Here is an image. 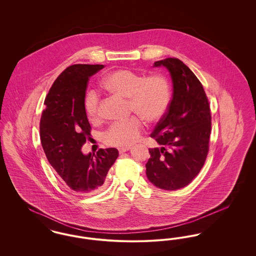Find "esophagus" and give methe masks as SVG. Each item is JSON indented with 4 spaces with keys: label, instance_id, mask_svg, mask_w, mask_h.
Instances as JSON below:
<instances>
[{
    "label": "esophagus",
    "instance_id": "esophagus-1",
    "mask_svg": "<svg viewBox=\"0 0 256 256\" xmlns=\"http://www.w3.org/2000/svg\"><path fill=\"white\" fill-rule=\"evenodd\" d=\"M130 150V146H122V148H118V150H119L120 154H124V152H128V150Z\"/></svg>",
    "mask_w": 256,
    "mask_h": 256
}]
</instances>
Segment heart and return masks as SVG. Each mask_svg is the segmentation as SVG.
Segmentation results:
<instances>
[{
  "mask_svg": "<svg viewBox=\"0 0 256 256\" xmlns=\"http://www.w3.org/2000/svg\"><path fill=\"white\" fill-rule=\"evenodd\" d=\"M102 84L110 94L128 98L130 113L140 116L112 122L102 136L104 143L108 146H126L134 144L140 137L144 126L140 118L150 124L158 122L165 116L170 106V82L160 74L146 76L144 74L122 69L108 74ZM84 108L91 122H98L100 119L97 92L94 90L86 92Z\"/></svg>",
  "mask_w": 256,
  "mask_h": 256,
  "instance_id": "obj_1",
  "label": "heart"
}]
</instances>
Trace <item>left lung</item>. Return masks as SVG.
<instances>
[{
    "label": "left lung",
    "instance_id": "left-lung-1",
    "mask_svg": "<svg viewBox=\"0 0 256 256\" xmlns=\"http://www.w3.org/2000/svg\"><path fill=\"white\" fill-rule=\"evenodd\" d=\"M170 74L174 93L165 116L150 137L161 148H148V180L164 190L187 186L204 165L209 150L211 113L204 86L182 61L174 58L156 61Z\"/></svg>",
    "mask_w": 256,
    "mask_h": 256
}]
</instances>
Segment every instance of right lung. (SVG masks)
Wrapping results in <instances>:
<instances>
[{"instance_id": "1", "label": "right lung", "mask_w": 256, "mask_h": 256, "mask_svg": "<svg viewBox=\"0 0 256 256\" xmlns=\"http://www.w3.org/2000/svg\"><path fill=\"white\" fill-rule=\"evenodd\" d=\"M104 67H67L50 87L40 120V140L50 164L71 190L82 195L104 188L106 174L119 156L115 148H100L96 154L82 152L86 140L91 139L84 108L88 80Z\"/></svg>"}]
</instances>
